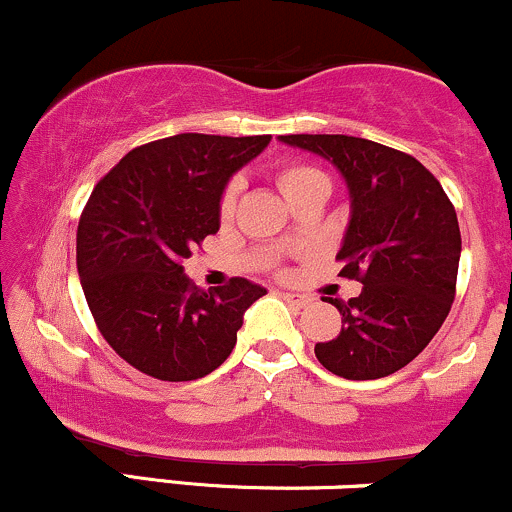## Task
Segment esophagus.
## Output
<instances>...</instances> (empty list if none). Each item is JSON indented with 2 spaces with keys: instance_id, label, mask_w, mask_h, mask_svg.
<instances>
[{
  "instance_id": "obj_1",
  "label": "esophagus",
  "mask_w": 512,
  "mask_h": 512,
  "mask_svg": "<svg viewBox=\"0 0 512 512\" xmlns=\"http://www.w3.org/2000/svg\"><path fill=\"white\" fill-rule=\"evenodd\" d=\"M281 298H284V301H289L291 305H296V308H305V305L310 303V296H305V293L281 291Z\"/></svg>"
}]
</instances>
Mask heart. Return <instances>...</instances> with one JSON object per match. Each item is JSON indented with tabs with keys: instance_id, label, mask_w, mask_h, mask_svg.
Returning <instances> with one entry per match:
<instances>
[{
	"instance_id": "obj_1",
	"label": "heart",
	"mask_w": 512,
	"mask_h": 512,
	"mask_svg": "<svg viewBox=\"0 0 512 512\" xmlns=\"http://www.w3.org/2000/svg\"><path fill=\"white\" fill-rule=\"evenodd\" d=\"M315 182H325V185H330V178H327L322 170L305 166V163H289V166L279 170V187L286 195V199L296 195V192L303 190V187L315 185ZM236 195H238V180H233L231 185L226 187V192H223V199H221L223 214H231L233 204H236Z\"/></svg>"
}]
</instances>
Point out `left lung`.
<instances>
[{"label":"left lung","mask_w":512,"mask_h":512,"mask_svg":"<svg viewBox=\"0 0 512 512\" xmlns=\"http://www.w3.org/2000/svg\"><path fill=\"white\" fill-rule=\"evenodd\" d=\"M279 142L330 161L349 192L337 257L358 279L351 301L330 298L342 332L315 356L346 380L397 373L436 337L455 298L462 238L455 207L414 156L346 134H289Z\"/></svg>","instance_id":"obj_1"}]
</instances>
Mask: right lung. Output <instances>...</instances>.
Wrapping results in <instances>:
<instances>
[{"mask_svg": "<svg viewBox=\"0 0 512 512\" xmlns=\"http://www.w3.org/2000/svg\"><path fill=\"white\" fill-rule=\"evenodd\" d=\"M272 134H175L132 149L88 197L76 231L81 289L105 342L151 378L182 383L231 356L267 289L248 279L202 291L182 260L221 226L228 180Z\"/></svg>", "mask_w": 512, "mask_h": 512, "instance_id": "right-lung-1", "label": "right lung"}]
</instances>
